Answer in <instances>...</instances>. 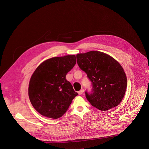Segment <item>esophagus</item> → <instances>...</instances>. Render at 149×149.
Returning a JSON list of instances; mask_svg holds the SVG:
<instances>
[{
  "label": "esophagus",
  "mask_w": 149,
  "mask_h": 149,
  "mask_svg": "<svg viewBox=\"0 0 149 149\" xmlns=\"http://www.w3.org/2000/svg\"><path fill=\"white\" fill-rule=\"evenodd\" d=\"M83 92H84V89H81L80 91H79V92H78V93H79V95H83Z\"/></svg>",
  "instance_id": "34e87169"
}]
</instances>
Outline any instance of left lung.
Segmentation results:
<instances>
[{"label": "left lung", "instance_id": "left-lung-1", "mask_svg": "<svg viewBox=\"0 0 149 149\" xmlns=\"http://www.w3.org/2000/svg\"><path fill=\"white\" fill-rule=\"evenodd\" d=\"M77 61L91 81V92H85L91 105L103 111L118 106L127 88V77L119 63L109 55L96 51L78 54Z\"/></svg>", "mask_w": 149, "mask_h": 149}]
</instances>
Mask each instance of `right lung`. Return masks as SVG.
Instances as JSON below:
<instances>
[{
  "instance_id": "1",
  "label": "right lung",
  "mask_w": 149,
  "mask_h": 149,
  "mask_svg": "<svg viewBox=\"0 0 149 149\" xmlns=\"http://www.w3.org/2000/svg\"><path fill=\"white\" fill-rule=\"evenodd\" d=\"M75 63V56L70 55L48 59L37 68L31 77L28 95L39 113L57 119L68 111L78 95L66 79Z\"/></svg>"
}]
</instances>
